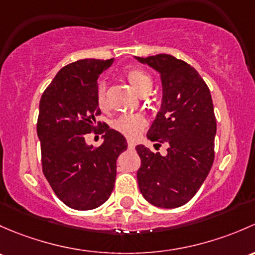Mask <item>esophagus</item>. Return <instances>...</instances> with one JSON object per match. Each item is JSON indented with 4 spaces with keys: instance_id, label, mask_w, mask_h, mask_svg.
Here are the masks:
<instances>
[{
    "instance_id": "34e87169",
    "label": "esophagus",
    "mask_w": 255,
    "mask_h": 255,
    "mask_svg": "<svg viewBox=\"0 0 255 255\" xmlns=\"http://www.w3.org/2000/svg\"><path fill=\"white\" fill-rule=\"evenodd\" d=\"M128 147L130 149L135 148V142H133V141H128Z\"/></svg>"
}]
</instances>
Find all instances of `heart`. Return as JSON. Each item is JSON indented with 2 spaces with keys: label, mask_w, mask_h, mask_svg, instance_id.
<instances>
[{
  "label": "heart",
  "mask_w": 255,
  "mask_h": 255,
  "mask_svg": "<svg viewBox=\"0 0 255 255\" xmlns=\"http://www.w3.org/2000/svg\"><path fill=\"white\" fill-rule=\"evenodd\" d=\"M125 77L136 92L142 96L151 91L153 81L151 76L146 71L137 69V67H130L125 71ZM96 102L97 106L101 110L108 108V101H107V86L104 81H101L97 86L96 91ZM146 118L142 114H123L113 122L112 127L118 132L123 133L128 138H135L146 127Z\"/></svg>",
  "instance_id": "heart-1"
}]
</instances>
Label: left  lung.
<instances>
[{
	"mask_svg": "<svg viewBox=\"0 0 255 255\" xmlns=\"http://www.w3.org/2000/svg\"><path fill=\"white\" fill-rule=\"evenodd\" d=\"M137 60L158 71L163 86L161 110L147 137L169 145L166 157L136 147L141 159L138 188L152 205L174 209L198 193L214 163L216 118L211 93L198 71L172 55Z\"/></svg>",
	"mask_w": 255,
	"mask_h": 255,
	"instance_id": "left-lung-1",
	"label": "left lung"
}]
</instances>
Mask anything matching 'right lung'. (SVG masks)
Instances as JSON below:
<instances>
[{"instance_id":"add662e5","label":"right lung","mask_w":255,"mask_h":255,"mask_svg":"<svg viewBox=\"0 0 255 255\" xmlns=\"http://www.w3.org/2000/svg\"><path fill=\"white\" fill-rule=\"evenodd\" d=\"M113 59H83L57 72L39 103L36 132L41 167L57 198L71 209L92 210L114 189L117 158L128 147L124 136L97 122L98 77ZM105 132L101 146H88L86 133Z\"/></svg>"}]
</instances>
